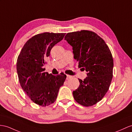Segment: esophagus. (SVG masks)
<instances>
[{
    "label": "esophagus",
    "mask_w": 132,
    "mask_h": 132,
    "mask_svg": "<svg viewBox=\"0 0 132 132\" xmlns=\"http://www.w3.org/2000/svg\"><path fill=\"white\" fill-rule=\"evenodd\" d=\"M71 77H72V76L67 75V79H68L70 78H71Z\"/></svg>",
    "instance_id": "1"
}]
</instances>
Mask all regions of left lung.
Here are the masks:
<instances>
[{
  "instance_id": "obj_1",
  "label": "left lung",
  "mask_w": 132,
  "mask_h": 132,
  "mask_svg": "<svg viewBox=\"0 0 132 132\" xmlns=\"http://www.w3.org/2000/svg\"><path fill=\"white\" fill-rule=\"evenodd\" d=\"M73 49L79 68L87 72L86 78L78 79L79 86L73 95L75 100L85 106L99 102L108 92L112 78L113 59L104 40L92 31L68 33L64 37Z\"/></svg>"
}]
</instances>
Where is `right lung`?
<instances>
[{"mask_svg": "<svg viewBox=\"0 0 132 132\" xmlns=\"http://www.w3.org/2000/svg\"><path fill=\"white\" fill-rule=\"evenodd\" d=\"M65 35L45 32L35 35L26 42L18 57L17 71L22 88L32 101L42 106L55 102L66 78L65 75L44 72L43 68L51 49Z\"/></svg>", "mask_w": 132, "mask_h": 132, "instance_id": "add662e5", "label": "right lung"}]
</instances>
